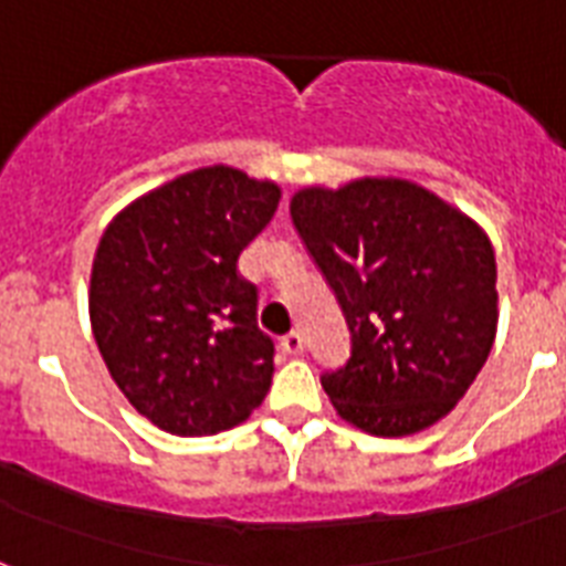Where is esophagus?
Returning a JSON list of instances; mask_svg holds the SVG:
<instances>
[{"label": "esophagus", "instance_id": "34e87169", "mask_svg": "<svg viewBox=\"0 0 566 566\" xmlns=\"http://www.w3.org/2000/svg\"><path fill=\"white\" fill-rule=\"evenodd\" d=\"M282 349L287 355H300L302 349H305V337L300 335V332H291V335L282 337Z\"/></svg>", "mask_w": 566, "mask_h": 566}]
</instances>
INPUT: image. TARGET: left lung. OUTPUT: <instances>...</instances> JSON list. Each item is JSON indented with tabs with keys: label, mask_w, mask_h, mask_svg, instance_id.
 <instances>
[{
	"label": "left lung",
	"mask_w": 566,
	"mask_h": 566,
	"mask_svg": "<svg viewBox=\"0 0 566 566\" xmlns=\"http://www.w3.org/2000/svg\"><path fill=\"white\" fill-rule=\"evenodd\" d=\"M291 217L353 332L349 361L319 378L340 420L376 438L443 420L488 361L500 323L482 226L390 176L296 190Z\"/></svg>",
	"instance_id": "obj_1"
}]
</instances>
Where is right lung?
Masks as SVG:
<instances>
[{
	"label": "right lung",
	"mask_w": 566,
	"mask_h": 566,
	"mask_svg": "<svg viewBox=\"0 0 566 566\" xmlns=\"http://www.w3.org/2000/svg\"><path fill=\"white\" fill-rule=\"evenodd\" d=\"M282 190L213 164L137 196L108 222L91 270V328L137 413L179 438L234 429L264 402L273 340L240 252Z\"/></svg>",
	"instance_id": "1"
}]
</instances>
